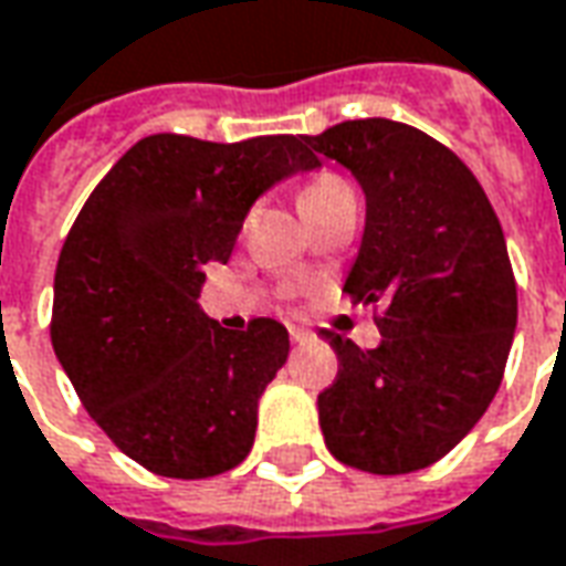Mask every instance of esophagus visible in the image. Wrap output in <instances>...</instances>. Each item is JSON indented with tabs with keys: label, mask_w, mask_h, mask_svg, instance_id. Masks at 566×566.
<instances>
[{
	"label": "esophagus",
	"mask_w": 566,
	"mask_h": 566,
	"mask_svg": "<svg viewBox=\"0 0 566 566\" xmlns=\"http://www.w3.org/2000/svg\"><path fill=\"white\" fill-rule=\"evenodd\" d=\"M290 338L295 345H307V342H314V333H307L302 326H290Z\"/></svg>",
	"instance_id": "esophagus-1"
}]
</instances>
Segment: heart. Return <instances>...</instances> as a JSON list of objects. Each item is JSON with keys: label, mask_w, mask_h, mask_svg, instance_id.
I'll return each mask as SVG.
<instances>
[{"label": "heart", "mask_w": 566, "mask_h": 566, "mask_svg": "<svg viewBox=\"0 0 566 566\" xmlns=\"http://www.w3.org/2000/svg\"><path fill=\"white\" fill-rule=\"evenodd\" d=\"M350 187L338 178V175H321V178H314V181H307L302 187V193H298V206H302V212L307 209H317L323 202H333L338 197H348Z\"/></svg>", "instance_id": "obj_1"}]
</instances>
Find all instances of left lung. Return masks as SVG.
Segmentation results:
<instances>
[{
  "label": "left lung",
  "mask_w": 566,
  "mask_h": 566,
  "mask_svg": "<svg viewBox=\"0 0 566 566\" xmlns=\"http://www.w3.org/2000/svg\"><path fill=\"white\" fill-rule=\"evenodd\" d=\"M305 142L366 193L345 280L373 305L379 348L323 329L338 357L321 391L329 453L369 474H409L453 450L496 397L517 326V283L481 181L447 144L395 119H348Z\"/></svg>",
  "instance_id": "1"
}]
</instances>
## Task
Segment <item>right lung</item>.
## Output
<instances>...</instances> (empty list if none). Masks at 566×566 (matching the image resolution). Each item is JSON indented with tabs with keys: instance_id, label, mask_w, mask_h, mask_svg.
Returning <instances> with one entry per match:
<instances>
[{
	"instance_id": "right-lung-1",
	"label": "right lung",
	"mask_w": 566,
	"mask_h": 566,
	"mask_svg": "<svg viewBox=\"0 0 566 566\" xmlns=\"http://www.w3.org/2000/svg\"><path fill=\"white\" fill-rule=\"evenodd\" d=\"M317 163L305 135H150L80 209L54 271V354L88 416L147 471L200 481L252 450L290 333L271 317L240 333L206 317L202 268L228 264L268 187Z\"/></svg>"
}]
</instances>
